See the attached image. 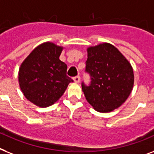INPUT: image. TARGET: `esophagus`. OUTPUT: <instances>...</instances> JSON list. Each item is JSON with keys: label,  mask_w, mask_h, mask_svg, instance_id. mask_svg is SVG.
I'll use <instances>...</instances> for the list:
<instances>
[{"label": "esophagus", "mask_w": 154, "mask_h": 154, "mask_svg": "<svg viewBox=\"0 0 154 154\" xmlns=\"http://www.w3.org/2000/svg\"><path fill=\"white\" fill-rule=\"evenodd\" d=\"M80 80H81V77H80L79 76H77V77H73V81H74V82H76V83H79Z\"/></svg>", "instance_id": "34e87169"}]
</instances>
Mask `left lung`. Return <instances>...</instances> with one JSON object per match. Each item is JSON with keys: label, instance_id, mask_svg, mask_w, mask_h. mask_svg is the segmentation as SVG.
Here are the masks:
<instances>
[{"label": "left lung", "instance_id": "1", "mask_svg": "<svg viewBox=\"0 0 154 154\" xmlns=\"http://www.w3.org/2000/svg\"><path fill=\"white\" fill-rule=\"evenodd\" d=\"M87 52L85 71L90 74L91 84L81 85L85 97L97 112H112L124 103L133 89V68L120 51L107 42L88 47Z\"/></svg>", "mask_w": 154, "mask_h": 154}]
</instances>
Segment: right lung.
Segmentation results:
<instances>
[{"mask_svg": "<svg viewBox=\"0 0 154 154\" xmlns=\"http://www.w3.org/2000/svg\"><path fill=\"white\" fill-rule=\"evenodd\" d=\"M63 47L51 42L38 45L19 69V85L27 100L40 107L57 102L73 80L59 59Z\"/></svg>", "mask_w": 154, "mask_h": 154, "instance_id": "1", "label": "right lung"}]
</instances>
